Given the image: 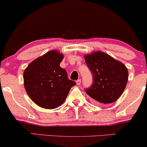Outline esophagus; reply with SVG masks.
<instances>
[{
  "label": "esophagus",
  "instance_id": "obj_1",
  "mask_svg": "<svg viewBox=\"0 0 147 147\" xmlns=\"http://www.w3.org/2000/svg\"><path fill=\"white\" fill-rule=\"evenodd\" d=\"M76 84H77V85H80V84H81V80H78L77 81H76Z\"/></svg>",
  "mask_w": 147,
  "mask_h": 147
}]
</instances>
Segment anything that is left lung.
I'll return each mask as SVG.
<instances>
[{
	"label": "left lung",
	"mask_w": 147,
	"mask_h": 147,
	"mask_svg": "<svg viewBox=\"0 0 147 147\" xmlns=\"http://www.w3.org/2000/svg\"><path fill=\"white\" fill-rule=\"evenodd\" d=\"M84 58L93 76V84L85 89L86 94L95 103L106 104L117 100L127 84L126 66L102 51L88 54Z\"/></svg>",
	"instance_id": "1"
}]
</instances>
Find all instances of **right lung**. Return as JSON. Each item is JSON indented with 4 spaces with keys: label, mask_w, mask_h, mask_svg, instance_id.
Instances as JSON below:
<instances>
[{
    "label": "right lung",
    "mask_w": 147,
    "mask_h": 147,
    "mask_svg": "<svg viewBox=\"0 0 147 147\" xmlns=\"http://www.w3.org/2000/svg\"><path fill=\"white\" fill-rule=\"evenodd\" d=\"M63 54L52 50L31 62L23 73L24 86L30 98L40 107L53 109L65 101L75 82L59 66Z\"/></svg>",
    "instance_id": "right-lung-1"
}]
</instances>
